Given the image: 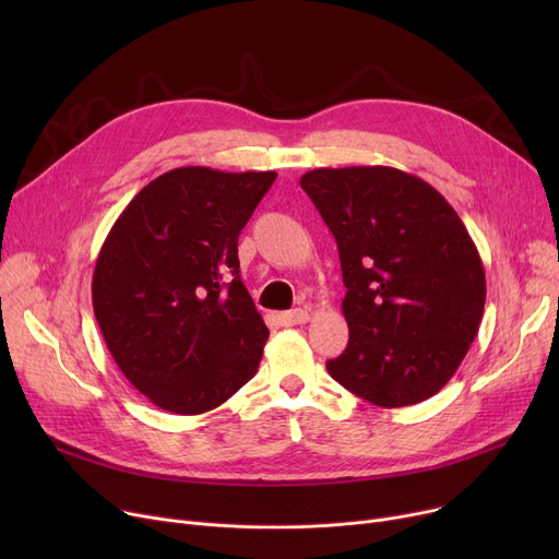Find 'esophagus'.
<instances>
[{"instance_id":"1","label":"esophagus","mask_w":559,"mask_h":559,"mask_svg":"<svg viewBox=\"0 0 559 559\" xmlns=\"http://www.w3.org/2000/svg\"><path fill=\"white\" fill-rule=\"evenodd\" d=\"M276 319H278L281 326H299V324H306V321L310 319V312L304 310V308H297V310H289V312H281Z\"/></svg>"}]
</instances>
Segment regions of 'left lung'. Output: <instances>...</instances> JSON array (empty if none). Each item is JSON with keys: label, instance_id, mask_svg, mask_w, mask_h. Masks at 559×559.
<instances>
[{"label": "left lung", "instance_id": "1", "mask_svg": "<svg viewBox=\"0 0 559 559\" xmlns=\"http://www.w3.org/2000/svg\"><path fill=\"white\" fill-rule=\"evenodd\" d=\"M335 235L348 324L326 362L342 388L403 407L442 390L478 335L485 270L451 203L394 167H321L301 176Z\"/></svg>", "mask_w": 559, "mask_h": 559}]
</instances>
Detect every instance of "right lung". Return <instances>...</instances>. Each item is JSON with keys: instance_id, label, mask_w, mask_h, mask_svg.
<instances>
[{"instance_id": "add662e5", "label": "right lung", "mask_w": 559, "mask_h": 559, "mask_svg": "<svg viewBox=\"0 0 559 559\" xmlns=\"http://www.w3.org/2000/svg\"><path fill=\"white\" fill-rule=\"evenodd\" d=\"M274 181L276 171H165L102 245L97 324L129 383L167 413H209L258 371L270 331L240 281L238 238Z\"/></svg>"}]
</instances>
